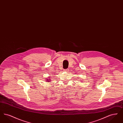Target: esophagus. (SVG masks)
I'll return each mask as SVG.
<instances>
[{"label": "esophagus", "mask_w": 123, "mask_h": 123, "mask_svg": "<svg viewBox=\"0 0 123 123\" xmlns=\"http://www.w3.org/2000/svg\"><path fill=\"white\" fill-rule=\"evenodd\" d=\"M64 71L68 72H69V70H68V69H65V70H64Z\"/></svg>", "instance_id": "obj_1"}]
</instances>
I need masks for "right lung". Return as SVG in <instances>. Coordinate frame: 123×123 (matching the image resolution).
Masks as SVG:
<instances>
[{
	"label": "right lung",
	"mask_w": 123,
	"mask_h": 123,
	"mask_svg": "<svg viewBox=\"0 0 123 123\" xmlns=\"http://www.w3.org/2000/svg\"><path fill=\"white\" fill-rule=\"evenodd\" d=\"M50 78H51V77H50ZM50 80V79H47V81L48 82H50V81H49V80Z\"/></svg>",
	"instance_id": "add662e5"
}]
</instances>
